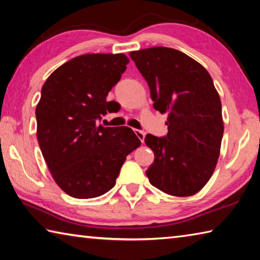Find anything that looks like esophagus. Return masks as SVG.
Wrapping results in <instances>:
<instances>
[{
  "label": "esophagus",
  "instance_id": "esophagus-1",
  "mask_svg": "<svg viewBox=\"0 0 260 260\" xmlns=\"http://www.w3.org/2000/svg\"><path fill=\"white\" fill-rule=\"evenodd\" d=\"M134 132H135L136 136H138V138H139V140L143 143L144 142V138H146V133H144L143 131H140V129H135Z\"/></svg>",
  "mask_w": 260,
  "mask_h": 260
}]
</instances>
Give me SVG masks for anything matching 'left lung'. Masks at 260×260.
<instances>
[{
  "label": "left lung",
  "mask_w": 260,
  "mask_h": 260,
  "mask_svg": "<svg viewBox=\"0 0 260 260\" xmlns=\"http://www.w3.org/2000/svg\"><path fill=\"white\" fill-rule=\"evenodd\" d=\"M129 56L148 82L153 108L167 113L165 138H144L155 153L146 171L149 181L169 195H195L212 177L223 134L212 78L199 61L172 48H148Z\"/></svg>",
  "instance_id": "left-lung-1"
}]
</instances>
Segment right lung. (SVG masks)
<instances>
[{
  "label": "right lung",
  "instance_id": "right-lung-1",
  "mask_svg": "<svg viewBox=\"0 0 260 260\" xmlns=\"http://www.w3.org/2000/svg\"><path fill=\"white\" fill-rule=\"evenodd\" d=\"M129 59L124 54H87L52 72L35 110L37 138L55 182L74 199L108 192L126 157L141 141L129 127L98 125L116 102L107 96Z\"/></svg>",
  "mask_w": 260,
  "mask_h": 260
}]
</instances>
